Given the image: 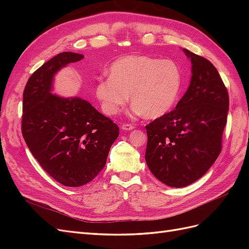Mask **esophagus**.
<instances>
[{
    "label": "esophagus",
    "instance_id": "obj_1",
    "mask_svg": "<svg viewBox=\"0 0 249 249\" xmlns=\"http://www.w3.org/2000/svg\"><path fill=\"white\" fill-rule=\"evenodd\" d=\"M120 127H122L124 131H131L134 129V125H132L131 124H120Z\"/></svg>",
    "mask_w": 249,
    "mask_h": 249
}]
</instances>
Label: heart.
I'll use <instances>...</instances> for the list:
<instances>
[{
    "label": "heart",
    "instance_id": "b5f03b06",
    "mask_svg": "<svg viewBox=\"0 0 249 249\" xmlns=\"http://www.w3.org/2000/svg\"><path fill=\"white\" fill-rule=\"evenodd\" d=\"M180 86L182 71L176 62L130 55L111 65L109 78L96 82L95 94L107 115L117 114L130 95L136 114L155 119L173 107Z\"/></svg>",
    "mask_w": 249,
    "mask_h": 249
}]
</instances>
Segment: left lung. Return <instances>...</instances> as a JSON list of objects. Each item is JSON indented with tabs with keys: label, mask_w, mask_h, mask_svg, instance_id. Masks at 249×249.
<instances>
[{
	"label": "left lung",
	"mask_w": 249,
	"mask_h": 249,
	"mask_svg": "<svg viewBox=\"0 0 249 249\" xmlns=\"http://www.w3.org/2000/svg\"><path fill=\"white\" fill-rule=\"evenodd\" d=\"M192 78L176 109L146 127L145 161L153 175L170 187H186L201 178L222 149L229 92L216 67L184 50Z\"/></svg>",
	"instance_id": "obj_1"
}]
</instances>
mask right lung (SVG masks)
<instances>
[{"mask_svg":"<svg viewBox=\"0 0 249 249\" xmlns=\"http://www.w3.org/2000/svg\"><path fill=\"white\" fill-rule=\"evenodd\" d=\"M83 55L64 52L29 78L22 97L21 134L40 166L57 182L83 186L105 167L119 127L91 104L79 97L51 93L54 74Z\"/></svg>","mask_w":249,"mask_h":249,"instance_id":"add662e5","label":"right lung"}]
</instances>
